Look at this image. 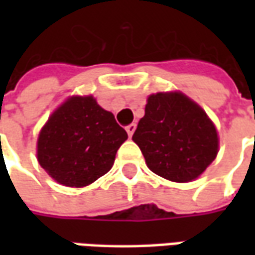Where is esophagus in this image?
<instances>
[{"label":"esophagus","mask_w":255,"mask_h":255,"mask_svg":"<svg viewBox=\"0 0 255 255\" xmlns=\"http://www.w3.org/2000/svg\"><path fill=\"white\" fill-rule=\"evenodd\" d=\"M135 128H136V124H135V123H132V124H129V126H127V127H126V129H127V132L129 136H132Z\"/></svg>","instance_id":"esophagus-1"}]
</instances>
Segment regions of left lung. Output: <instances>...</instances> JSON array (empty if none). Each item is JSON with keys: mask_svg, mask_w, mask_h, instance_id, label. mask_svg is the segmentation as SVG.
Listing matches in <instances>:
<instances>
[{"mask_svg": "<svg viewBox=\"0 0 255 255\" xmlns=\"http://www.w3.org/2000/svg\"><path fill=\"white\" fill-rule=\"evenodd\" d=\"M150 171L171 182H191L217 155L219 138L206 113L182 93L150 95L132 135Z\"/></svg>", "mask_w": 255, "mask_h": 255, "instance_id": "8db88e82", "label": "left lung"}]
</instances>
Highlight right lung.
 <instances>
[{
    "mask_svg": "<svg viewBox=\"0 0 255 255\" xmlns=\"http://www.w3.org/2000/svg\"><path fill=\"white\" fill-rule=\"evenodd\" d=\"M128 138L93 97H72L53 113L38 138V161L63 186L84 187L111 171Z\"/></svg>",
    "mask_w": 255,
    "mask_h": 255,
    "instance_id": "1",
    "label": "right lung"
}]
</instances>
